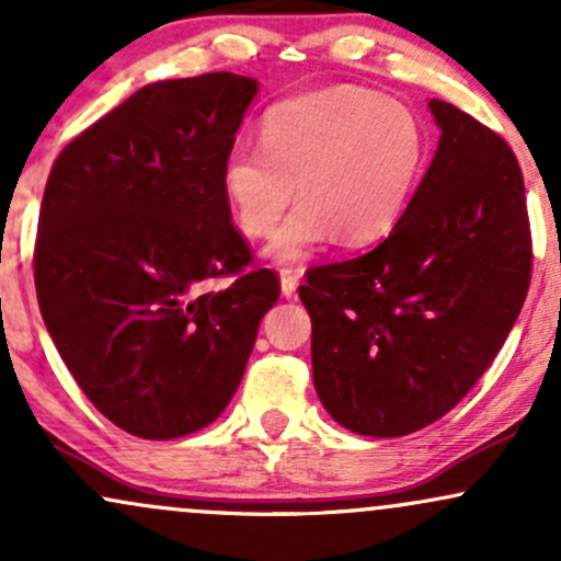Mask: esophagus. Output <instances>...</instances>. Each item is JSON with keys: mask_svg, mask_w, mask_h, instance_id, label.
<instances>
[{"mask_svg": "<svg viewBox=\"0 0 561 561\" xmlns=\"http://www.w3.org/2000/svg\"><path fill=\"white\" fill-rule=\"evenodd\" d=\"M279 285H282V295H285L287 300L295 298V289H298V274H295L293 268H282Z\"/></svg>", "mask_w": 561, "mask_h": 561, "instance_id": "1", "label": "esophagus"}]
</instances>
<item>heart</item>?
<instances>
[{
    "label": "heart",
    "mask_w": 561,
    "mask_h": 561,
    "mask_svg": "<svg viewBox=\"0 0 561 561\" xmlns=\"http://www.w3.org/2000/svg\"><path fill=\"white\" fill-rule=\"evenodd\" d=\"M427 160L414 113L382 94L332 87L289 96L263 115L261 145H237L221 192L242 234H272L268 259H306L334 234L345 244L382 240L401 221ZM296 186L293 187L291 184Z\"/></svg>",
    "instance_id": "b5f03b06"
}]
</instances>
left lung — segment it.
<instances>
[{
    "mask_svg": "<svg viewBox=\"0 0 561 561\" xmlns=\"http://www.w3.org/2000/svg\"><path fill=\"white\" fill-rule=\"evenodd\" d=\"M440 141L388 240L306 274L313 388L330 416L401 437L448 414L485 375L530 287L525 182L512 147L430 100Z\"/></svg>",
    "mask_w": 561,
    "mask_h": 561,
    "instance_id": "left-lung-1",
    "label": "left lung"
}]
</instances>
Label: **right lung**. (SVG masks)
I'll use <instances>...</instances> for the list:
<instances>
[{"mask_svg":"<svg viewBox=\"0 0 561 561\" xmlns=\"http://www.w3.org/2000/svg\"><path fill=\"white\" fill-rule=\"evenodd\" d=\"M259 81L237 73L147 83L55 160L34 250L42 319L79 388L145 440L203 430L227 409L272 268L221 192ZM218 278L228 285L210 290Z\"/></svg>","mask_w":561,"mask_h":561,"instance_id":"right-lung-1","label":"right lung"}]
</instances>
